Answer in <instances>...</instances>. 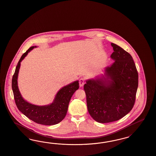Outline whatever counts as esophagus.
Here are the masks:
<instances>
[{
	"mask_svg": "<svg viewBox=\"0 0 156 156\" xmlns=\"http://www.w3.org/2000/svg\"><path fill=\"white\" fill-rule=\"evenodd\" d=\"M85 82V80L84 78H81L79 80V84H80V87H83V85H84Z\"/></svg>",
	"mask_w": 156,
	"mask_h": 156,
	"instance_id": "34e87169",
	"label": "esophagus"
}]
</instances>
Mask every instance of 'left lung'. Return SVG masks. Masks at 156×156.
<instances>
[{
    "instance_id": "8db88e82",
    "label": "left lung",
    "mask_w": 156,
    "mask_h": 156,
    "mask_svg": "<svg viewBox=\"0 0 156 156\" xmlns=\"http://www.w3.org/2000/svg\"><path fill=\"white\" fill-rule=\"evenodd\" d=\"M115 62L106 69L103 78L84 85L88 112L97 122L108 123L122 119L135 105L138 73L131 55L112 43Z\"/></svg>"
}]
</instances>
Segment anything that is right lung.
<instances>
[{
  "mask_svg": "<svg viewBox=\"0 0 156 156\" xmlns=\"http://www.w3.org/2000/svg\"><path fill=\"white\" fill-rule=\"evenodd\" d=\"M36 47L31 46L22 55L12 75V87L15 103L19 110L34 122L45 125L57 124L66 117L69 102L73 94L78 89L79 83L78 81H75L62 88L56 94L54 101L48 106H36L24 100L20 93L17 85L20 62L28 52Z\"/></svg>",
  "mask_w": 156,
  "mask_h": 156,
  "instance_id": "obj_1",
  "label": "right lung"
}]
</instances>
